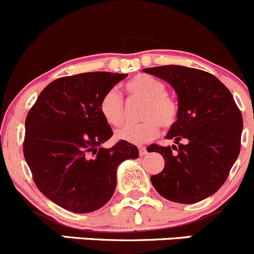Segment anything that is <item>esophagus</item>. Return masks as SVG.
<instances>
[{"label":"esophagus","mask_w":254,"mask_h":254,"mask_svg":"<svg viewBox=\"0 0 254 254\" xmlns=\"http://www.w3.org/2000/svg\"><path fill=\"white\" fill-rule=\"evenodd\" d=\"M139 154H140V156H145V155L147 154L146 147H145V146H140L139 147Z\"/></svg>","instance_id":"esophagus-1"}]
</instances>
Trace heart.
<instances>
[{"label":"heart","mask_w":254,"mask_h":254,"mask_svg":"<svg viewBox=\"0 0 254 254\" xmlns=\"http://www.w3.org/2000/svg\"><path fill=\"white\" fill-rule=\"evenodd\" d=\"M131 98L144 102L140 110L141 124L127 125L118 130L115 137L130 144H144L159 134V124L165 129L174 127L179 117L176 100L166 94V84L150 74H139L125 84ZM100 113L108 124L119 127L124 120V105L119 93L110 89L100 99Z\"/></svg>","instance_id":"1"}]
</instances>
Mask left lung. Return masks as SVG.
<instances>
[{"instance_id":"obj_1","label":"left lung","mask_w":254,"mask_h":254,"mask_svg":"<svg viewBox=\"0 0 254 254\" xmlns=\"http://www.w3.org/2000/svg\"><path fill=\"white\" fill-rule=\"evenodd\" d=\"M142 70L169 83L179 102V117L166 135L176 145L147 147L165 159L164 170L150 177L152 186L172 202L210 197L225 184L240 154L243 119L232 94L215 75L195 68Z\"/></svg>"}]
</instances>
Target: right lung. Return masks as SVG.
Listing matches in <instances>:
<instances>
[{
    "label": "right lung",
    "mask_w": 254,
    "mask_h": 254,
    "mask_svg": "<svg viewBox=\"0 0 254 254\" xmlns=\"http://www.w3.org/2000/svg\"><path fill=\"white\" fill-rule=\"evenodd\" d=\"M127 74L90 72L63 77L41 92L26 119L23 154L47 198L75 213L99 210L112 198L119 165L137 159L135 145L102 144L113 130L100 99Z\"/></svg>",
    "instance_id": "right-lung-1"
}]
</instances>
